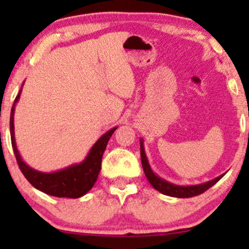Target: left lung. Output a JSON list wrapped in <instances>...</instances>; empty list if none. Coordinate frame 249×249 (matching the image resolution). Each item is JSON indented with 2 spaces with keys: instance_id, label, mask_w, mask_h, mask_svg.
<instances>
[{
  "instance_id": "obj_1",
  "label": "left lung",
  "mask_w": 249,
  "mask_h": 249,
  "mask_svg": "<svg viewBox=\"0 0 249 249\" xmlns=\"http://www.w3.org/2000/svg\"><path fill=\"white\" fill-rule=\"evenodd\" d=\"M141 158H142V170H144V173L145 176H146L148 182H150V184L160 193L168 196H174V198H191V196H199V194L204 193L205 191H207L210 187H212L214 184H216V182H218L219 180L225 176L224 173L221 174V176L216 177V178L210 180V181L202 182V184H198V185H186V186H180V185L172 184V182L160 178V177L157 176V174L153 172V170L151 168L150 164H148L146 153H145L144 141H142V138H141Z\"/></svg>"
}]
</instances>
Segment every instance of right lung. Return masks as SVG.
I'll return each instance as SVG.
<instances>
[{"instance_id": "obj_1", "label": "right lung", "mask_w": 249, "mask_h": 249, "mask_svg": "<svg viewBox=\"0 0 249 249\" xmlns=\"http://www.w3.org/2000/svg\"><path fill=\"white\" fill-rule=\"evenodd\" d=\"M23 84H22V87H23ZM21 92L22 88L18 95L16 96L13 107H11L10 136L11 145H13L17 164L21 168L23 176L34 187L43 193L49 194V196L72 199L85 196L97 181L99 171H101L103 153L107 148V145L112 133L117 130V126L110 128L107 132L103 134L101 138L93 144V146L90 148L83 161L78 162V164H72L70 166L62 168V170L55 171V172H41V171H37L35 168L30 167L28 164H25L16 146L14 113H15V107L17 102L19 101Z\"/></svg>"}]
</instances>
